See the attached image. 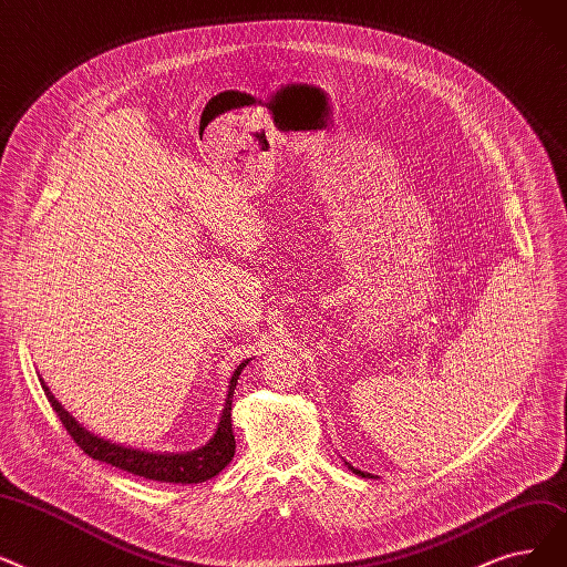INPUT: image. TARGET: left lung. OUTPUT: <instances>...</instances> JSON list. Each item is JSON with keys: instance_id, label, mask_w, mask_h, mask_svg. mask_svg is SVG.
I'll return each mask as SVG.
<instances>
[{"instance_id": "left-lung-1", "label": "left lung", "mask_w": 567, "mask_h": 567, "mask_svg": "<svg viewBox=\"0 0 567 567\" xmlns=\"http://www.w3.org/2000/svg\"><path fill=\"white\" fill-rule=\"evenodd\" d=\"M350 468H353V466H350ZM353 471H355V468H353ZM355 473H360V475H362V477H364V473H362V471H355Z\"/></svg>"}]
</instances>
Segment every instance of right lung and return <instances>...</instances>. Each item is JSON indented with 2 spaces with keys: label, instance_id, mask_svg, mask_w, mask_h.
Listing matches in <instances>:
<instances>
[{
  "label": "right lung",
  "instance_id": "right-lung-1",
  "mask_svg": "<svg viewBox=\"0 0 567 567\" xmlns=\"http://www.w3.org/2000/svg\"><path fill=\"white\" fill-rule=\"evenodd\" d=\"M249 364L241 362L235 371L233 379L228 385V396H226V406L217 426V434L209 439L207 445H203L200 450L194 452H184V454H156V452H143V450H131L124 445H115L111 441H103L85 426H80L75 422V417H71L62 403L52 396V392L43 385V392L50 401L52 411L58 413V417L62 420L66 434L73 439V443L83 450L87 456L96 462H105L115 468H122L126 473L141 475L145 480H156V482H173V484H196V482H205L214 475H219L233 460L235 454V436H233V422H230V411H233V394H235V385L241 369Z\"/></svg>",
  "mask_w": 567,
  "mask_h": 567
}]
</instances>
